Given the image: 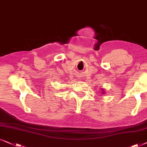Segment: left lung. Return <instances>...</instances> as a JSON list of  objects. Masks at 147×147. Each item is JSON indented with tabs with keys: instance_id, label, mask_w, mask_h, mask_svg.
Masks as SVG:
<instances>
[{
	"instance_id": "8db88e82",
	"label": "left lung",
	"mask_w": 147,
	"mask_h": 147,
	"mask_svg": "<svg viewBox=\"0 0 147 147\" xmlns=\"http://www.w3.org/2000/svg\"><path fill=\"white\" fill-rule=\"evenodd\" d=\"M103 91H102V93H103V94H104V91H103V89H102Z\"/></svg>"
}]
</instances>
